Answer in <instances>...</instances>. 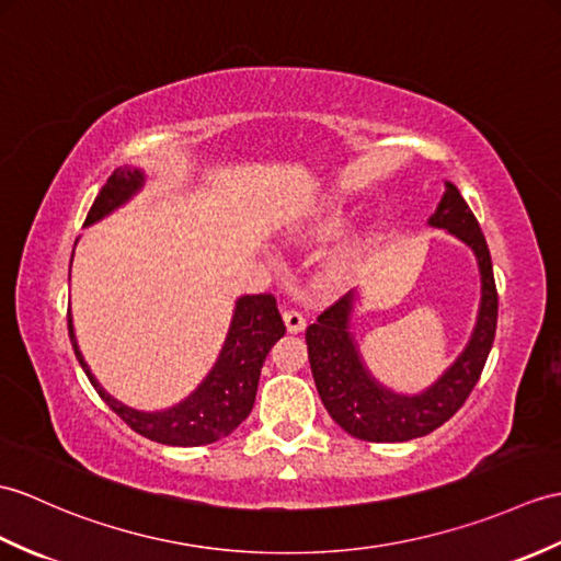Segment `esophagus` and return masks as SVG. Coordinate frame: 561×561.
I'll return each instance as SVG.
<instances>
[{"label": "esophagus", "instance_id": "1", "mask_svg": "<svg viewBox=\"0 0 561 561\" xmlns=\"http://www.w3.org/2000/svg\"><path fill=\"white\" fill-rule=\"evenodd\" d=\"M282 318H284V322H286V330H289L291 334H298V332L306 330V318H304L298 310L284 308V310H282Z\"/></svg>", "mask_w": 561, "mask_h": 561}]
</instances>
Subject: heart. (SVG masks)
Listing matches in <instances>:
<instances>
[{
  "label": "heart",
  "mask_w": 561,
  "mask_h": 561,
  "mask_svg": "<svg viewBox=\"0 0 561 561\" xmlns=\"http://www.w3.org/2000/svg\"><path fill=\"white\" fill-rule=\"evenodd\" d=\"M348 221V203L342 195H330L322 198L316 207H312L301 233L312 241H328L336 237ZM363 255V237H351L348 241L340 243L336 249L324 260V275L334 282L346 279L351 272L356 270L358 260Z\"/></svg>",
  "instance_id": "b5f03b06"
}]
</instances>
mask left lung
Wrapping results in <instances>:
<instances>
[{
	"label": "left lung",
	"mask_w": 561,
	"mask_h": 561,
	"mask_svg": "<svg viewBox=\"0 0 561 561\" xmlns=\"http://www.w3.org/2000/svg\"><path fill=\"white\" fill-rule=\"evenodd\" d=\"M427 225L445 229L473 251L480 272V304L473 332L461 354L423 392L403 394L382 385L368 370L354 336V312L360 291H348L306 330L310 370L332 421L363 442H409L447 423L471 394L497 330V289L483 231L461 198L445 181V193Z\"/></svg>",
	"instance_id": "1"
}]
</instances>
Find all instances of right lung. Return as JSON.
<instances>
[{
    "instance_id": "right-lung-1",
    "label": "right lung",
    "mask_w": 561,
    "mask_h": 561,
    "mask_svg": "<svg viewBox=\"0 0 561 561\" xmlns=\"http://www.w3.org/2000/svg\"><path fill=\"white\" fill-rule=\"evenodd\" d=\"M146 181L148 174L140 167L126 164L116 169L98 193L93 207H90L85 227H93L95 221L110 217L128 201H134V195L146 188ZM284 332L286 328L277 310L275 296H239L237 306H233L227 340L221 344L215 366L205 375V380L186 399L174 403V407L162 411H138L114 399L95 380L93 370H90L81 354V346L76 342L73 318L69 312V336L73 354L102 401L128 427L136 430L138 435L172 447L213 445V442L231 435L233 430L249 419L255 403L260 370H263L270 348L282 340Z\"/></svg>"
}]
</instances>
